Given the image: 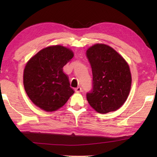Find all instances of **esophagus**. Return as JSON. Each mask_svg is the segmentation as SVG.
Segmentation results:
<instances>
[{
    "label": "esophagus",
    "mask_w": 157,
    "mask_h": 157,
    "mask_svg": "<svg viewBox=\"0 0 157 157\" xmlns=\"http://www.w3.org/2000/svg\"><path fill=\"white\" fill-rule=\"evenodd\" d=\"M75 92H77V93L80 92L82 91V88H81V87H78V88H76L75 89Z\"/></svg>",
    "instance_id": "esophagus-1"
}]
</instances>
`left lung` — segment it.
Instances as JSON below:
<instances>
[{
	"label": "left lung",
	"instance_id": "8db88e82",
	"mask_svg": "<svg viewBox=\"0 0 157 157\" xmlns=\"http://www.w3.org/2000/svg\"><path fill=\"white\" fill-rule=\"evenodd\" d=\"M92 71V89L87 101L99 113L119 109L128 97L132 84L128 63L111 46L96 44L86 51Z\"/></svg>",
	"mask_w": 157,
	"mask_h": 157
}]
</instances>
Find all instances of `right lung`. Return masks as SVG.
Listing matches in <instances>:
<instances>
[{"label": "right lung", "mask_w": 157, "mask_h": 157, "mask_svg": "<svg viewBox=\"0 0 157 157\" xmlns=\"http://www.w3.org/2000/svg\"><path fill=\"white\" fill-rule=\"evenodd\" d=\"M73 56L63 46L43 48L29 60L23 72V85L29 99L47 112L62 107L74 91L63 67Z\"/></svg>", "instance_id": "obj_1"}]
</instances>
